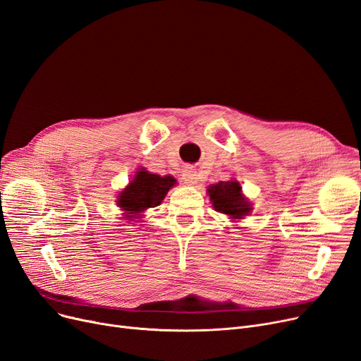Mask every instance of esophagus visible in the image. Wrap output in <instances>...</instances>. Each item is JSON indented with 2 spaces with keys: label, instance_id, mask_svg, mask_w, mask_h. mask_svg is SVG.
Returning <instances> with one entry per match:
<instances>
[{
  "label": "esophagus",
  "instance_id": "34e87169",
  "mask_svg": "<svg viewBox=\"0 0 361 361\" xmlns=\"http://www.w3.org/2000/svg\"><path fill=\"white\" fill-rule=\"evenodd\" d=\"M183 180H184V183H187V184H196L197 183V174H196V171L195 169H192V168H184L183 169Z\"/></svg>",
  "mask_w": 361,
  "mask_h": 361
}]
</instances>
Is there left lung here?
Instances as JSON below:
<instances>
[{"label":"left lung","mask_w":361,"mask_h":361,"mask_svg":"<svg viewBox=\"0 0 361 361\" xmlns=\"http://www.w3.org/2000/svg\"><path fill=\"white\" fill-rule=\"evenodd\" d=\"M207 193L215 211L228 215L231 219H242L252 211V205L242 193V185L236 180L219 181L208 187Z\"/></svg>","instance_id":"1"}]
</instances>
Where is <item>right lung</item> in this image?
Listing matches in <instances>:
<instances>
[{
  "mask_svg": "<svg viewBox=\"0 0 361 361\" xmlns=\"http://www.w3.org/2000/svg\"><path fill=\"white\" fill-rule=\"evenodd\" d=\"M177 181L174 177L150 174L146 169H138L131 183L118 196V207L125 211L123 218H142V212L161 205L168 190Z\"/></svg>",
  "mask_w": 361,
  "mask_h": 361,
  "instance_id": "add662e5",
  "label": "right lung"
}]
</instances>
